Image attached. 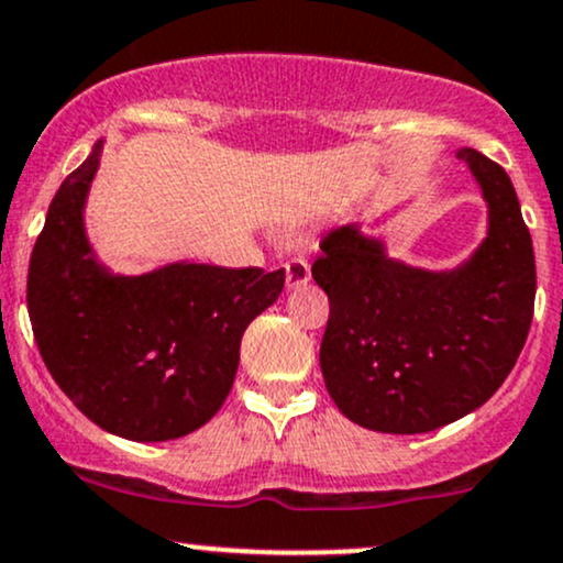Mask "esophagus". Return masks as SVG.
Instances as JSON below:
<instances>
[{
	"instance_id": "esophagus-1",
	"label": "esophagus",
	"mask_w": 563,
	"mask_h": 563,
	"mask_svg": "<svg viewBox=\"0 0 563 563\" xmlns=\"http://www.w3.org/2000/svg\"><path fill=\"white\" fill-rule=\"evenodd\" d=\"M312 277L310 272V264L305 262V258H291V262H286V286L288 291H294V288L299 286H307Z\"/></svg>"
}]
</instances>
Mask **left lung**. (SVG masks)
Listing matches in <instances>:
<instances>
[{"label":"left lung","instance_id":"left-lung-1","mask_svg":"<svg viewBox=\"0 0 563 563\" xmlns=\"http://www.w3.org/2000/svg\"><path fill=\"white\" fill-rule=\"evenodd\" d=\"M486 202V238L452 269L393 258L352 221L320 243L312 277L329 294L320 372L355 424L430 432L484 406L512 372L534 312V249L508 173L462 146Z\"/></svg>","mask_w":563,"mask_h":563}]
</instances>
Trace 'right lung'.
<instances>
[{
  "mask_svg": "<svg viewBox=\"0 0 563 563\" xmlns=\"http://www.w3.org/2000/svg\"><path fill=\"white\" fill-rule=\"evenodd\" d=\"M103 139L55 191L29 264V318L47 372L90 422L139 443L208 422L232 390L240 339L286 269L170 262L109 269L85 227Z\"/></svg>",
  "mask_w": 563,
  "mask_h": 563,
  "instance_id": "1",
  "label": "right lung"
}]
</instances>
